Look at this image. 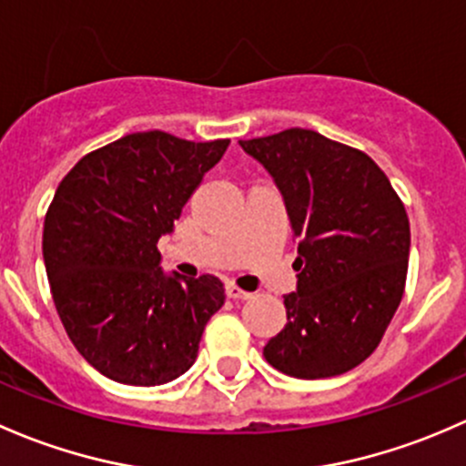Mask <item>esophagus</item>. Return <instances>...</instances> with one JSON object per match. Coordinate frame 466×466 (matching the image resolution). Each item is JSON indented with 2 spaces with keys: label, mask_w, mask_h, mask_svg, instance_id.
<instances>
[{
  "label": "esophagus",
  "mask_w": 466,
  "mask_h": 466,
  "mask_svg": "<svg viewBox=\"0 0 466 466\" xmlns=\"http://www.w3.org/2000/svg\"><path fill=\"white\" fill-rule=\"evenodd\" d=\"M227 296H228V299H233V300H248V299H251V294H248V291H242L239 287H235V285H227Z\"/></svg>",
  "instance_id": "34e87169"
}]
</instances>
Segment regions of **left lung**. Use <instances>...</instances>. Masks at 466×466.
<instances>
[{"label":"left lung","instance_id":"1","mask_svg":"<svg viewBox=\"0 0 466 466\" xmlns=\"http://www.w3.org/2000/svg\"><path fill=\"white\" fill-rule=\"evenodd\" d=\"M239 146L273 177L299 239L287 325L262 354L289 377L343 375L375 352L404 296V204L366 152L314 129L291 127Z\"/></svg>","mask_w":466,"mask_h":466}]
</instances>
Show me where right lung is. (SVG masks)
<instances>
[{"instance_id":"obj_1","label":"right lung","mask_w":466,"mask_h":466,"mask_svg":"<svg viewBox=\"0 0 466 466\" xmlns=\"http://www.w3.org/2000/svg\"><path fill=\"white\" fill-rule=\"evenodd\" d=\"M228 143L127 134L85 155L57 186L42 256L57 316L100 375L161 386L198 359L224 285L210 273L166 276L157 242Z\"/></svg>"}]
</instances>
